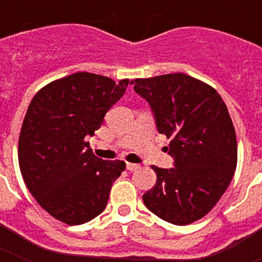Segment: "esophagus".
<instances>
[{"label": "esophagus", "instance_id": "obj_1", "mask_svg": "<svg viewBox=\"0 0 262 262\" xmlns=\"http://www.w3.org/2000/svg\"><path fill=\"white\" fill-rule=\"evenodd\" d=\"M140 166L139 164H135V163H126V168L129 170V171H136L137 168H139Z\"/></svg>", "mask_w": 262, "mask_h": 262}]
</instances>
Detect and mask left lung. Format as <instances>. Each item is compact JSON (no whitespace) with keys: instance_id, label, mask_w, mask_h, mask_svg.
<instances>
[{"instance_id":"1","label":"left lung","mask_w":262,"mask_h":262,"mask_svg":"<svg viewBox=\"0 0 262 262\" xmlns=\"http://www.w3.org/2000/svg\"><path fill=\"white\" fill-rule=\"evenodd\" d=\"M156 129L171 139L174 167L159 168L145 207L168 223L183 226L205 216L227 190L236 167V136L227 106L216 90L183 73L136 79Z\"/></svg>"}]
</instances>
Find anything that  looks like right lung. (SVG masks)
Returning a JSON list of instances; mask_svg holds the SVG:
<instances>
[{
    "mask_svg": "<svg viewBox=\"0 0 262 262\" xmlns=\"http://www.w3.org/2000/svg\"><path fill=\"white\" fill-rule=\"evenodd\" d=\"M129 80L88 72L47 84L31 100L18 139V164L28 190L53 217L87 223L107 205L122 160L96 158L85 141L126 91Z\"/></svg>",
    "mask_w": 262,
    "mask_h": 262,
    "instance_id": "add662e5",
    "label": "right lung"
}]
</instances>
